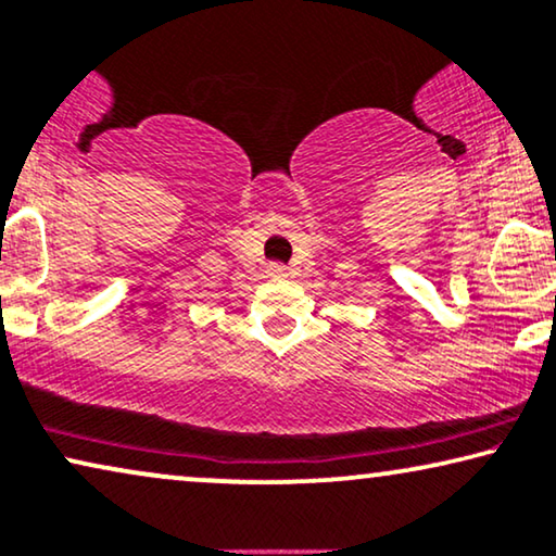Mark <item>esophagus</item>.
<instances>
[{
	"label": "esophagus",
	"instance_id": "esophagus-1",
	"mask_svg": "<svg viewBox=\"0 0 556 556\" xmlns=\"http://www.w3.org/2000/svg\"><path fill=\"white\" fill-rule=\"evenodd\" d=\"M267 275L269 277H287V267H285V264H269V267H267Z\"/></svg>",
	"mask_w": 556,
	"mask_h": 556
}]
</instances>
